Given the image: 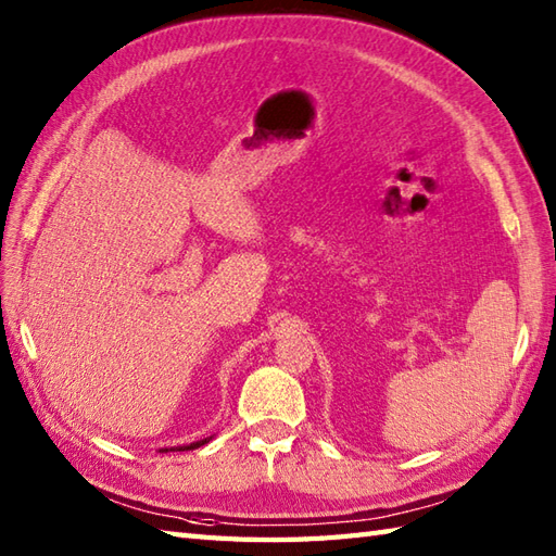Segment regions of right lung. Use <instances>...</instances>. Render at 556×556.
Returning <instances> with one entry per match:
<instances>
[{"instance_id": "obj_1", "label": "right lung", "mask_w": 556, "mask_h": 556, "mask_svg": "<svg viewBox=\"0 0 556 556\" xmlns=\"http://www.w3.org/2000/svg\"><path fill=\"white\" fill-rule=\"evenodd\" d=\"M207 440H200V442H193V444H188V446H179V452H184V448H195V446H203Z\"/></svg>"}]
</instances>
